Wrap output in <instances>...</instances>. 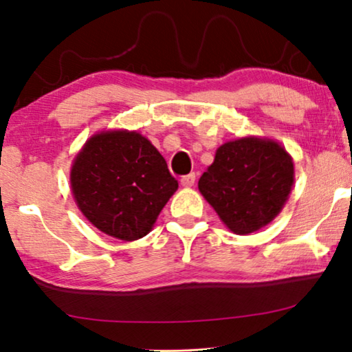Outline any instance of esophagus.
<instances>
[{
  "label": "esophagus",
  "instance_id": "obj_1",
  "mask_svg": "<svg viewBox=\"0 0 352 352\" xmlns=\"http://www.w3.org/2000/svg\"><path fill=\"white\" fill-rule=\"evenodd\" d=\"M194 182H195L194 173H190V175H186V176L181 177V186L182 187H192V186H194Z\"/></svg>",
  "mask_w": 352,
  "mask_h": 352
}]
</instances>
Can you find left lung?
<instances>
[{
	"label": "left lung",
	"instance_id": "8db88e82",
	"mask_svg": "<svg viewBox=\"0 0 352 352\" xmlns=\"http://www.w3.org/2000/svg\"><path fill=\"white\" fill-rule=\"evenodd\" d=\"M295 182V163L272 138L242 136L216 148L199 190L230 232L248 235L272 223Z\"/></svg>",
	"mask_w": 352,
	"mask_h": 352
}]
</instances>
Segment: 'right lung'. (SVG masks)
<instances>
[{
    "label": "right lung",
    "instance_id": "1",
    "mask_svg": "<svg viewBox=\"0 0 352 352\" xmlns=\"http://www.w3.org/2000/svg\"><path fill=\"white\" fill-rule=\"evenodd\" d=\"M70 189L86 219L124 242L142 239L177 190L165 158L139 131L102 129L70 166Z\"/></svg>",
    "mask_w": 352,
    "mask_h": 352
}]
</instances>
